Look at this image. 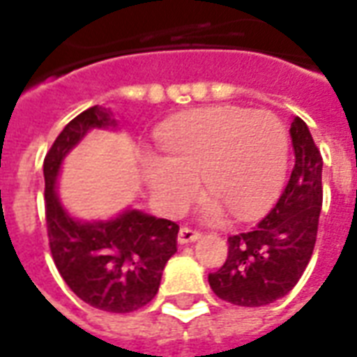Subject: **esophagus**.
<instances>
[{
    "instance_id": "1",
    "label": "esophagus",
    "mask_w": 357,
    "mask_h": 357,
    "mask_svg": "<svg viewBox=\"0 0 357 357\" xmlns=\"http://www.w3.org/2000/svg\"><path fill=\"white\" fill-rule=\"evenodd\" d=\"M201 235H202L201 231H197V229H193V227H187V225H183L178 233V243L179 245H189V243H193V241L201 239Z\"/></svg>"
}]
</instances>
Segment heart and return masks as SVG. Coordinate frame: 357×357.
Here are the masks:
<instances>
[{
    "instance_id": "b5f03b06",
    "label": "heart",
    "mask_w": 357,
    "mask_h": 357,
    "mask_svg": "<svg viewBox=\"0 0 357 357\" xmlns=\"http://www.w3.org/2000/svg\"><path fill=\"white\" fill-rule=\"evenodd\" d=\"M162 156L145 158V176L164 208L178 212L202 187L233 216L268 204L283 183L289 141L281 120L266 110L208 107L174 118L160 130Z\"/></svg>"
}]
</instances>
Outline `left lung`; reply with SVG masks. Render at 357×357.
<instances>
[{"mask_svg":"<svg viewBox=\"0 0 357 357\" xmlns=\"http://www.w3.org/2000/svg\"><path fill=\"white\" fill-rule=\"evenodd\" d=\"M294 166L269 214L227 237V258L210 273L218 298L245 307L266 306L292 291L314 255L321 214L323 158L302 118L291 124Z\"/></svg>","mask_w":357,"mask_h":357,"instance_id":"8db88e82","label":"left lung"}]
</instances>
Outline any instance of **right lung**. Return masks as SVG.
Masks as SVG:
<instances>
[{
    "instance_id": "obj_1",
    "label": "right lung",
    "mask_w": 357,
    "mask_h": 357,
    "mask_svg": "<svg viewBox=\"0 0 357 357\" xmlns=\"http://www.w3.org/2000/svg\"><path fill=\"white\" fill-rule=\"evenodd\" d=\"M114 124L109 110L91 107L65 126L43 158L45 224L53 262L70 291L89 306L130 314L155 298L164 266L178 250L179 225L128 210L110 222L84 224L66 214L55 179L65 155L91 128Z\"/></svg>"
}]
</instances>
